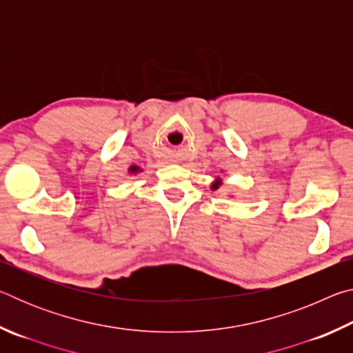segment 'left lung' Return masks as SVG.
<instances>
[{
  "label": "left lung",
  "instance_id": "obj_1",
  "mask_svg": "<svg viewBox=\"0 0 353 353\" xmlns=\"http://www.w3.org/2000/svg\"><path fill=\"white\" fill-rule=\"evenodd\" d=\"M218 187V183H213V188H216Z\"/></svg>",
  "mask_w": 353,
  "mask_h": 353
}]
</instances>
